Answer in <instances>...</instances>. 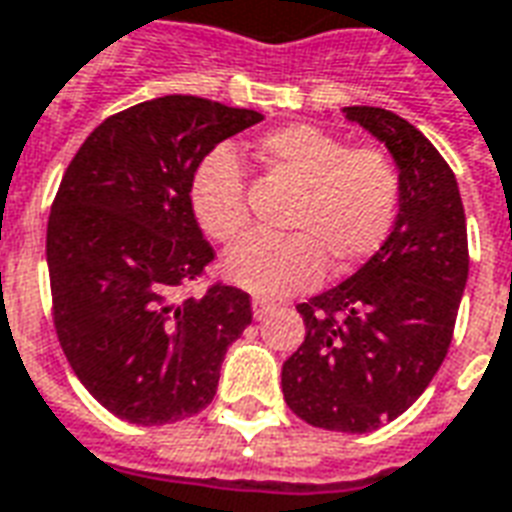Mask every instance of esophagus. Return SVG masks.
Returning <instances> with one entry per match:
<instances>
[{
	"label": "esophagus",
	"mask_w": 512,
	"mask_h": 512,
	"mask_svg": "<svg viewBox=\"0 0 512 512\" xmlns=\"http://www.w3.org/2000/svg\"><path fill=\"white\" fill-rule=\"evenodd\" d=\"M252 312H255L257 321H263V318H268L274 312V304L266 299H252Z\"/></svg>",
	"instance_id": "obj_1"
}]
</instances>
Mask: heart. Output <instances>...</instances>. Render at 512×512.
<instances>
[{"mask_svg": "<svg viewBox=\"0 0 512 512\" xmlns=\"http://www.w3.org/2000/svg\"><path fill=\"white\" fill-rule=\"evenodd\" d=\"M255 153L277 178L299 189L288 230L246 235L224 255V274L260 299L315 288L326 263L345 274L376 255L400 211V169L381 147H348L310 123L268 131ZM189 205L213 241H233L249 222L244 172L230 147H213L189 178Z\"/></svg>", "mask_w": 512, "mask_h": 512, "instance_id": "obj_1", "label": "heart"}]
</instances>
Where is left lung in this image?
<instances>
[{"instance_id": "8db88e82", "label": "left lung", "mask_w": 512, "mask_h": 512, "mask_svg": "<svg viewBox=\"0 0 512 512\" xmlns=\"http://www.w3.org/2000/svg\"><path fill=\"white\" fill-rule=\"evenodd\" d=\"M400 169V211L376 255L296 310L304 343L282 365L290 411L315 428L370 433L436 376L469 277L458 180L422 131L378 106H345Z\"/></svg>"}]
</instances>
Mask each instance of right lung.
I'll return each instance as SVG.
<instances>
[{
    "label": "right lung",
    "mask_w": 512,
    "mask_h": 512,
    "mask_svg": "<svg viewBox=\"0 0 512 512\" xmlns=\"http://www.w3.org/2000/svg\"><path fill=\"white\" fill-rule=\"evenodd\" d=\"M197 95L106 117L62 175L46 230L54 329L73 373L115 417L167 425L216 395L227 348L252 323L249 293L202 277L211 244L189 205L197 161L260 123Z\"/></svg>",
    "instance_id": "1"
}]
</instances>
